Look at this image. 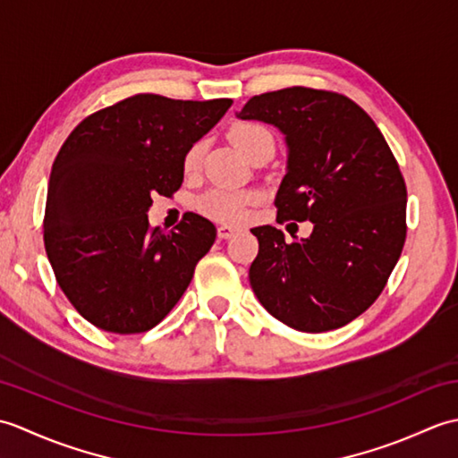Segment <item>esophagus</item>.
<instances>
[{
	"label": "esophagus",
	"instance_id": "obj_1",
	"mask_svg": "<svg viewBox=\"0 0 458 458\" xmlns=\"http://www.w3.org/2000/svg\"><path fill=\"white\" fill-rule=\"evenodd\" d=\"M236 234V228L234 226H228V224H220L218 226V238L222 240H228Z\"/></svg>",
	"mask_w": 458,
	"mask_h": 458
}]
</instances>
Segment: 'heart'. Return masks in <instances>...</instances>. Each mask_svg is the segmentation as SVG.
<instances>
[{"mask_svg":"<svg viewBox=\"0 0 458 458\" xmlns=\"http://www.w3.org/2000/svg\"><path fill=\"white\" fill-rule=\"evenodd\" d=\"M228 138L232 145L238 151H242L250 157L261 143L271 140V135L267 130L261 128V125L250 123V122H240L234 123L228 131ZM202 157V143H194L191 145V149L184 155L182 167L187 173H192L199 169ZM258 200L256 192L251 191H238V189H226V187H216L210 189L202 194V197L197 200V208L216 222H226V224H236L242 222L248 216L250 207H254Z\"/></svg>","mask_w":458,"mask_h":458,"instance_id":"heart-1","label":"heart"}]
</instances>
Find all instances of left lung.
Returning a JSON list of instances; mask_svg holds the SVG:
<instances>
[{
	"label": "left lung",
	"mask_w": 458,
	"mask_h": 458,
	"mask_svg": "<svg viewBox=\"0 0 458 458\" xmlns=\"http://www.w3.org/2000/svg\"><path fill=\"white\" fill-rule=\"evenodd\" d=\"M238 118L285 135L277 220L313 222L310 236L291 244L274 226L251 230V289L295 330L348 325L382 293L405 244L407 191L390 145L356 102L305 86L254 96Z\"/></svg>",
	"instance_id": "8db88e82"
}]
</instances>
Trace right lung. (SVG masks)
Returning a JSON list of instances; mask_svg holds the SVG:
<instances>
[{
  "instance_id": "obj_1",
  "label": "right lung",
  "mask_w": 458,
  "mask_h": 458,
  "mask_svg": "<svg viewBox=\"0 0 458 458\" xmlns=\"http://www.w3.org/2000/svg\"><path fill=\"white\" fill-rule=\"evenodd\" d=\"M232 106L135 94L84 118L53 163L45 250L56 284L102 330L138 335L159 325L216 240L187 212L174 230L149 228L155 194L182 184V161Z\"/></svg>"
}]
</instances>
